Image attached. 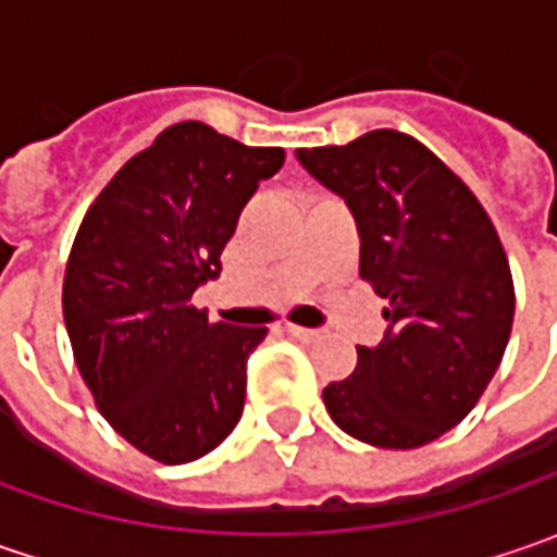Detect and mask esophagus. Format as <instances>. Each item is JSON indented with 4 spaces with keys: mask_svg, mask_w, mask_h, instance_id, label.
<instances>
[{
    "mask_svg": "<svg viewBox=\"0 0 557 557\" xmlns=\"http://www.w3.org/2000/svg\"><path fill=\"white\" fill-rule=\"evenodd\" d=\"M285 332H288L290 337H297V341H304V344H312V341L319 337L315 329H304V325H285Z\"/></svg>",
    "mask_w": 557,
    "mask_h": 557,
    "instance_id": "34e87169",
    "label": "esophagus"
}]
</instances>
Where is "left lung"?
Masks as SVG:
<instances>
[{"label":"left lung","mask_w":557,"mask_h":557,"mask_svg":"<svg viewBox=\"0 0 557 557\" xmlns=\"http://www.w3.org/2000/svg\"><path fill=\"white\" fill-rule=\"evenodd\" d=\"M297 161L354 213L359 275L387 300L377 347L322 399L341 431L416 449L474 409L503 362L515 285L503 242L471 188L406 133L297 148Z\"/></svg>","instance_id":"obj_1"}]
</instances>
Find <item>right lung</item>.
Here are the masks:
<instances>
[{
  "label": "right lung",
  "instance_id": "obj_1",
  "mask_svg": "<svg viewBox=\"0 0 557 557\" xmlns=\"http://www.w3.org/2000/svg\"><path fill=\"white\" fill-rule=\"evenodd\" d=\"M285 163L207 123L163 129L104 185L64 272L76 369L120 437L163 465L216 449L245 409L267 329L210 322L191 294L223 272L245 203Z\"/></svg>",
  "mask_w": 557,
  "mask_h": 557
}]
</instances>
